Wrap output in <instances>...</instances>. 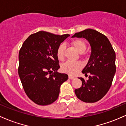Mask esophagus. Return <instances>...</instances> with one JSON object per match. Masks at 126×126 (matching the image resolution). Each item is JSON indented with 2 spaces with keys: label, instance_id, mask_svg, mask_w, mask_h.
<instances>
[{
  "label": "esophagus",
  "instance_id": "obj_1",
  "mask_svg": "<svg viewBox=\"0 0 126 126\" xmlns=\"http://www.w3.org/2000/svg\"><path fill=\"white\" fill-rule=\"evenodd\" d=\"M68 78L70 79H71V80H73V79H74V78H75V77H74V76H68Z\"/></svg>",
  "mask_w": 126,
  "mask_h": 126
}]
</instances>
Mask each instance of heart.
Listing matches in <instances>:
<instances>
[{"mask_svg": "<svg viewBox=\"0 0 126 126\" xmlns=\"http://www.w3.org/2000/svg\"><path fill=\"white\" fill-rule=\"evenodd\" d=\"M71 45L79 53H82L86 50V42L81 39H76L72 41ZM65 50V45L61 44L58 47L56 50V55L59 60H63L64 58V52ZM82 67L81 63L80 62L67 61L63 63L61 67L62 71L70 75H75L77 74L79 71L81 70Z\"/></svg>", "mask_w": 126, "mask_h": 126, "instance_id": "1", "label": "heart"}]
</instances>
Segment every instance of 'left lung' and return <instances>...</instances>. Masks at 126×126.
<instances>
[{
    "label": "left lung",
    "instance_id": "obj_1",
    "mask_svg": "<svg viewBox=\"0 0 126 126\" xmlns=\"http://www.w3.org/2000/svg\"><path fill=\"white\" fill-rule=\"evenodd\" d=\"M85 38L91 46V54L82 73L89 74V79L80 77L82 85L74 90L77 97L84 102L99 101L108 92L116 71L115 53L108 38L93 29L76 32L72 37Z\"/></svg>",
    "mask_w": 126,
    "mask_h": 126
}]
</instances>
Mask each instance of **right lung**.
Returning a JSON list of instances; mask_svg holds the SVG:
<instances>
[{
  "label": "right lung",
  "instance_id": "1",
  "mask_svg": "<svg viewBox=\"0 0 126 126\" xmlns=\"http://www.w3.org/2000/svg\"><path fill=\"white\" fill-rule=\"evenodd\" d=\"M69 36L40 31L31 34L19 50L18 74L25 94L37 105L54 102L61 85L68 80L67 74L57 72L56 50Z\"/></svg>",
  "mask_w": 126,
  "mask_h": 126
}]
</instances>
